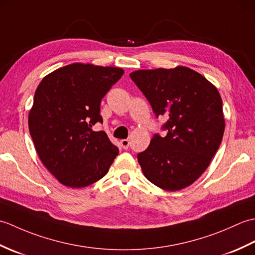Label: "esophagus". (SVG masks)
Instances as JSON below:
<instances>
[{
  "label": "esophagus",
  "mask_w": 255,
  "mask_h": 255,
  "mask_svg": "<svg viewBox=\"0 0 255 255\" xmlns=\"http://www.w3.org/2000/svg\"><path fill=\"white\" fill-rule=\"evenodd\" d=\"M129 140L128 139H123V140H121V145L122 147L124 148V149H128V147H129Z\"/></svg>",
  "instance_id": "esophagus-1"
}]
</instances>
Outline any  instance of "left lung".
Segmentation results:
<instances>
[{
    "instance_id": "8db88e82",
    "label": "left lung",
    "mask_w": 255,
    "mask_h": 255,
    "mask_svg": "<svg viewBox=\"0 0 255 255\" xmlns=\"http://www.w3.org/2000/svg\"><path fill=\"white\" fill-rule=\"evenodd\" d=\"M130 78L150 102L156 117L165 116V137L152 138L138 154L144 176L175 192L197 180L217 152L225 131L223 100L217 88L187 67L137 70Z\"/></svg>"
}]
</instances>
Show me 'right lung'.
<instances>
[{"mask_svg": "<svg viewBox=\"0 0 255 255\" xmlns=\"http://www.w3.org/2000/svg\"><path fill=\"white\" fill-rule=\"evenodd\" d=\"M124 70L71 63L47 74L28 114L29 133L46 169L62 185L82 188L101 180L118 154L104 131L100 105Z\"/></svg>", "mask_w": 255, "mask_h": 255, "instance_id": "add662e5", "label": "right lung"}]
</instances>
